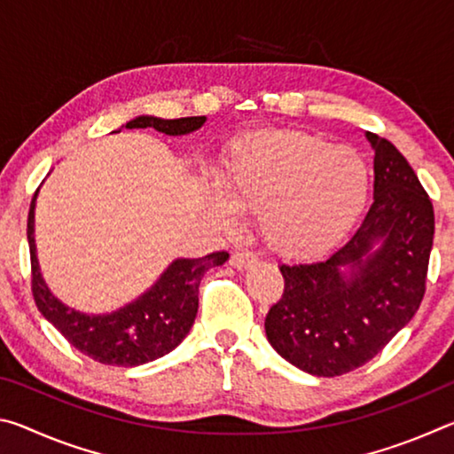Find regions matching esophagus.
Returning a JSON list of instances; mask_svg holds the SVG:
<instances>
[{"label": "esophagus", "instance_id": "1", "mask_svg": "<svg viewBox=\"0 0 454 454\" xmlns=\"http://www.w3.org/2000/svg\"><path fill=\"white\" fill-rule=\"evenodd\" d=\"M254 262H256V256L252 254V252H246V250H238V252H234L232 258H230V264L238 268V270H246V268H250Z\"/></svg>", "mask_w": 454, "mask_h": 454}]
</instances>
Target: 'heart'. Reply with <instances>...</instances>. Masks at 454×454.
<instances>
[{
  "label": "heart",
  "instance_id": "1",
  "mask_svg": "<svg viewBox=\"0 0 454 454\" xmlns=\"http://www.w3.org/2000/svg\"><path fill=\"white\" fill-rule=\"evenodd\" d=\"M222 192L238 210L258 212L264 244L284 258H312L334 248L363 216L371 192L364 158L301 129H264L234 142ZM214 214L230 224L222 196Z\"/></svg>",
  "mask_w": 454,
  "mask_h": 454
}]
</instances>
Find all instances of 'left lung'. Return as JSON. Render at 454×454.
Returning <instances> with one entry per match:
<instances>
[{"label": "left lung", "mask_w": 454, "mask_h": 454, "mask_svg": "<svg viewBox=\"0 0 454 454\" xmlns=\"http://www.w3.org/2000/svg\"><path fill=\"white\" fill-rule=\"evenodd\" d=\"M374 202L347 242L314 262L280 264L282 298L266 314L272 348L314 376L366 364L417 314L434 236L433 204L406 158L366 132Z\"/></svg>", "instance_id": "1"}]
</instances>
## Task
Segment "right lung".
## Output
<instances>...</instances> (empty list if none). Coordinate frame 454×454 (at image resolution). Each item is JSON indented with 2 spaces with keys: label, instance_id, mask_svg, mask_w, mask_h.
I'll return each instance as SVG.
<instances>
[{
  "label": "right lung",
  "instance_id": "right-lung-1",
  "mask_svg": "<svg viewBox=\"0 0 454 454\" xmlns=\"http://www.w3.org/2000/svg\"><path fill=\"white\" fill-rule=\"evenodd\" d=\"M206 116L164 120L137 116L121 128H153L166 136H186L204 126ZM35 198L29 206L27 242L32 256V292L37 309L61 336L83 355L110 366H140L172 352L186 338L198 312L204 274L228 260V252L202 258H176L152 286L121 309L86 314L64 304L45 284L35 252Z\"/></svg>",
  "mask_w": 454,
  "mask_h": 454
}]
</instances>
